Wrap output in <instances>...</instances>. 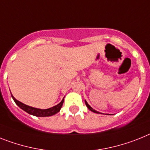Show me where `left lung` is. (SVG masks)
<instances>
[{
  "instance_id": "obj_1",
  "label": "left lung",
  "mask_w": 150,
  "mask_h": 150,
  "mask_svg": "<svg viewBox=\"0 0 150 150\" xmlns=\"http://www.w3.org/2000/svg\"><path fill=\"white\" fill-rule=\"evenodd\" d=\"M85 103H86V105L87 106V108H89V109L90 110V111H92V112H95V113H99V112H97V111H96V110L93 109V108H92V107H91V106L89 105V104H88L87 102H86V101H85Z\"/></svg>"
}]
</instances>
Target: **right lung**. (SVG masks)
I'll return each instance as SVG.
<instances>
[{
	"label": "right lung",
	"mask_w": 150,
	"mask_h": 150,
	"mask_svg": "<svg viewBox=\"0 0 150 150\" xmlns=\"http://www.w3.org/2000/svg\"><path fill=\"white\" fill-rule=\"evenodd\" d=\"M11 96H12L13 99L14 100L15 103L20 108L24 110L25 112L29 113V115H34V116H36V117H48V116H52V115H55L56 113L60 112V110H61V107L63 105V103H64V98H63V100L60 102L59 104L54 106L52 108H48V109H39V108H33V107H30V106L26 105L19 102V101L16 100V98L13 96L12 95H11Z\"/></svg>",
	"instance_id": "1"
}]
</instances>
